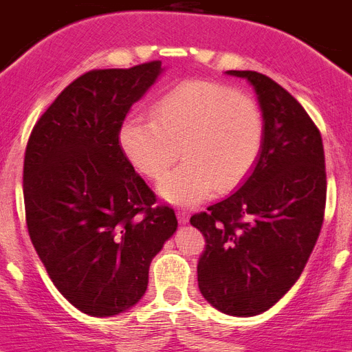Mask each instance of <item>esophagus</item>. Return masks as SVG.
Returning <instances> with one entry per match:
<instances>
[{"label":"esophagus","instance_id":"obj_1","mask_svg":"<svg viewBox=\"0 0 352 352\" xmlns=\"http://www.w3.org/2000/svg\"><path fill=\"white\" fill-rule=\"evenodd\" d=\"M176 217H178L179 223H186L188 222V217H190V214H188V211L185 210H178L176 211Z\"/></svg>","mask_w":352,"mask_h":352}]
</instances>
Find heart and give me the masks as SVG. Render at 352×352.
Instances as JSON below:
<instances>
[{"label":"heart","mask_w":352,"mask_h":352,"mask_svg":"<svg viewBox=\"0 0 352 352\" xmlns=\"http://www.w3.org/2000/svg\"><path fill=\"white\" fill-rule=\"evenodd\" d=\"M151 118L132 116L118 133L133 169L160 179L178 158L183 164L158 185L174 206H195L219 188L238 186L256 166L263 146V116L257 104L232 88L210 80H188L162 95Z\"/></svg>","instance_id":"b5f03b06"}]
</instances>
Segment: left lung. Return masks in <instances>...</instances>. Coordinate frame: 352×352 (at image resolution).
Segmentation results:
<instances>
[{
  "mask_svg": "<svg viewBox=\"0 0 352 352\" xmlns=\"http://www.w3.org/2000/svg\"><path fill=\"white\" fill-rule=\"evenodd\" d=\"M252 84L263 113V146L238 190L190 223L203 232L201 294L217 310L252 317L272 309L300 278L321 232L326 206L321 132L280 84L229 70Z\"/></svg>",
  "mask_w": 352,
  "mask_h": 352,
  "instance_id": "left-lung-1",
  "label": "left lung"
}]
</instances>
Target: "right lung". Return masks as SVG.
<instances>
[{
	"instance_id": "add662e5",
	"label": "right lung",
	"mask_w": 352,
	"mask_h": 352,
	"mask_svg": "<svg viewBox=\"0 0 352 352\" xmlns=\"http://www.w3.org/2000/svg\"><path fill=\"white\" fill-rule=\"evenodd\" d=\"M164 72L160 61L91 70L42 114L24 155L31 243L52 284L80 312L111 317L144 296L149 264L178 220L135 173L118 133Z\"/></svg>"
}]
</instances>
